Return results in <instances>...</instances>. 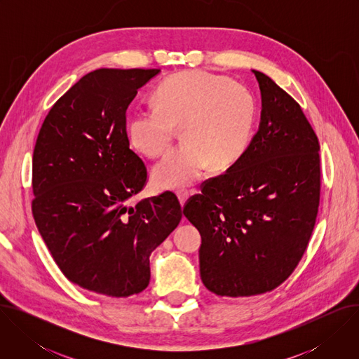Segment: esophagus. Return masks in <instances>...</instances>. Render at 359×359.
<instances>
[{"instance_id":"obj_1","label":"esophagus","mask_w":359,"mask_h":359,"mask_svg":"<svg viewBox=\"0 0 359 359\" xmlns=\"http://www.w3.org/2000/svg\"><path fill=\"white\" fill-rule=\"evenodd\" d=\"M176 196H177V198H179V201H180L182 206H184V203L187 201V198H189L190 193H189L187 190H179V191H176Z\"/></svg>"}]
</instances>
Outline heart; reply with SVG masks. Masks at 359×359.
<instances>
[{"mask_svg":"<svg viewBox=\"0 0 359 359\" xmlns=\"http://www.w3.org/2000/svg\"><path fill=\"white\" fill-rule=\"evenodd\" d=\"M255 116L248 89L206 71H184L166 78L153 93V107L129 123L130 143L146 156H159L183 126V146L169 151L153 169L165 189L197 182L213 166L226 169L244 153Z\"/></svg>","mask_w":359,"mask_h":359,"instance_id":"obj_1","label":"heart"}]
</instances>
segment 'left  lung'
Listing matches in <instances>:
<instances>
[{
	"instance_id": "8db88e82",
	"label": "left lung",
	"mask_w": 359,
	"mask_h": 359,
	"mask_svg": "<svg viewBox=\"0 0 359 359\" xmlns=\"http://www.w3.org/2000/svg\"><path fill=\"white\" fill-rule=\"evenodd\" d=\"M262 122L240 159L201 184L183 215L200 231V277L222 297L273 291L295 270L320 206L318 137L298 102L252 71Z\"/></svg>"
}]
</instances>
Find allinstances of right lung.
<instances>
[{
	"label": "right lung",
	"mask_w": 359,
	"mask_h": 359,
	"mask_svg": "<svg viewBox=\"0 0 359 359\" xmlns=\"http://www.w3.org/2000/svg\"><path fill=\"white\" fill-rule=\"evenodd\" d=\"M161 69L102 68L82 76L48 112L32 156V215L64 276L122 298L150 280L149 257L182 220L172 191L129 198L147 170L129 147L126 111Z\"/></svg>",
	"instance_id": "1"
}]
</instances>
